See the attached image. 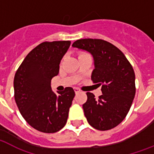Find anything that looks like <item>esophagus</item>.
I'll use <instances>...</instances> for the list:
<instances>
[{"instance_id": "34e87169", "label": "esophagus", "mask_w": 154, "mask_h": 154, "mask_svg": "<svg viewBox=\"0 0 154 154\" xmlns=\"http://www.w3.org/2000/svg\"><path fill=\"white\" fill-rule=\"evenodd\" d=\"M74 90H75V92L76 94H77V93H79V92H81V90H80V89H79V88H74Z\"/></svg>"}]
</instances>
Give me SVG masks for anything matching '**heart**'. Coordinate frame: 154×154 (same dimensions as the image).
Listing matches in <instances>:
<instances>
[{"instance_id": "obj_1", "label": "heart", "mask_w": 154, "mask_h": 154, "mask_svg": "<svg viewBox=\"0 0 154 154\" xmlns=\"http://www.w3.org/2000/svg\"><path fill=\"white\" fill-rule=\"evenodd\" d=\"M84 54H86L85 53H79V57H80V56L84 55Z\"/></svg>"}]
</instances>
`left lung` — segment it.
<instances>
[{
  "instance_id": "1",
  "label": "left lung",
  "mask_w": 154,
  "mask_h": 154,
  "mask_svg": "<svg viewBox=\"0 0 154 154\" xmlns=\"http://www.w3.org/2000/svg\"><path fill=\"white\" fill-rule=\"evenodd\" d=\"M72 46L92 55L95 68L91 79L102 85L103 94L98 100L87 92L83 108L89 125L100 131L115 128L125 118L135 96L133 66L117 47L101 39H79Z\"/></svg>"
}]
</instances>
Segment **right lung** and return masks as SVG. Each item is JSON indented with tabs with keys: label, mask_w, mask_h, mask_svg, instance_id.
Segmentation results:
<instances>
[{
	"label": "right lung",
	"mask_w": 154,
	"mask_h": 154,
	"mask_svg": "<svg viewBox=\"0 0 154 154\" xmlns=\"http://www.w3.org/2000/svg\"><path fill=\"white\" fill-rule=\"evenodd\" d=\"M70 45V41L39 44L27 54L14 76L17 108L26 122L42 133H56L63 128L75 95L72 88L55 94L51 86Z\"/></svg>",
	"instance_id": "right-lung-1"
}]
</instances>
